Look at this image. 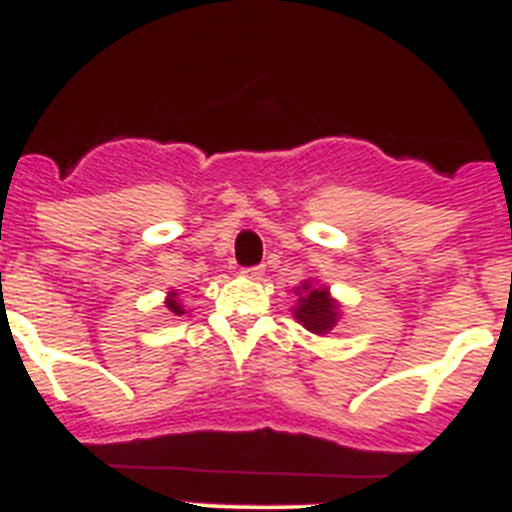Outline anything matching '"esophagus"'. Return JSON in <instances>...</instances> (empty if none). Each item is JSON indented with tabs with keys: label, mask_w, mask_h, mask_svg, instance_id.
<instances>
[{
	"label": "esophagus",
	"mask_w": 512,
	"mask_h": 512,
	"mask_svg": "<svg viewBox=\"0 0 512 512\" xmlns=\"http://www.w3.org/2000/svg\"><path fill=\"white\" fill-rule=\"evenodd\" d=\"M242 273L247 275V278H262V273H265V268H262V265H252V268H244Z\"/></svg>",
	"instance_id": "esophagus-1"
}]
</instances>
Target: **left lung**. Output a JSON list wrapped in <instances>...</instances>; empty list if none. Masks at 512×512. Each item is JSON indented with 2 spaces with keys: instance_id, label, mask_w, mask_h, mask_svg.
Returning a JSON list of instances; mask_svg holds the SVG:
<instances>
[{
  "instance_id": "left-lung-1",
  "label": "left lung",
  "mask_w": 512,
  "mask_h": 512,
  "mask_svg": "<svg viewBox=\"0 0 512 512\" xmlns=\"http://www.w3.org/2000/svg\"><path fill=\"white\" fill-rule=\"evenodd\" d=\"M296 296H299V304L293 309V317L314 335H327L340 319V306L330 296L327 286H314L304 281L296 288Z\"/></svg>"
}]
</instances>
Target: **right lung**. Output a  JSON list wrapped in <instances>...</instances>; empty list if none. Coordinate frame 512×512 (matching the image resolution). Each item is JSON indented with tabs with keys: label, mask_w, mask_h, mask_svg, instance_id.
Masks as SVG:
<instances>
[{
	"label": "right lung",
	"mask_w": 512,
	"mask_h": 512,
	"mask_svg": "<svg viewBox=\"0 0 512 512\" xmlns=\"http://www.w3.org/2000/svg\"><path fill=\"white\" fill-rule=\"evenodd\" d=\"M164 304H167V309H170L175 317H182V314H185V309H182V304H180V293L170 291V296H167V301H164Z\"/></svg>",
	"instance_id": "add662e5"
}]
</instances>
